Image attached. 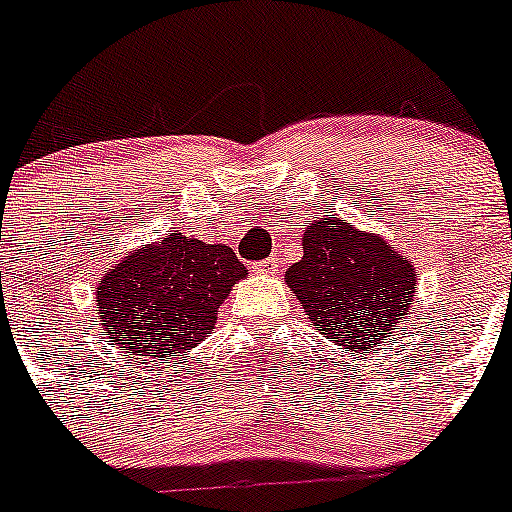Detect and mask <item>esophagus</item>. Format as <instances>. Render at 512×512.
Masks as SVG:
<instances>
[{
    "mask_svg": "<svg viewBox=\"0 0 512 512\" xmlns=\"http://www.w3.org/2000/svg\"><path fill=\"white\" fill-rule=\"evenodd\" d=\"M275 267H278V260H275V257H270V260H265V262H257L255 272H260V275H272V272H275Z\"/></svg>",
    "mask_w": 512,
    "mask_h": 512,
    "instance_id": "1",
    "label": "esophagus"
}]
</instances>
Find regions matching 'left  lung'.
<instances>
[{"label": "left lung", "mask_w": 512, "mask_h": 512, "mask_svg": "<svg viewBox=\"0 0 512 512\" xmlns=\"http://www.w3.org/2000/svg\"><path fill=\"white\" fill-rule=\"evenodd\" d=\"M285 283L315 331L356 351L384 343L404 323L417 293L404 252L336 214L305 224L303 260L288 267Z\"/></svg>", "instance_id": "1"}]
</instances>
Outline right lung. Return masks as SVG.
Wrapping results in <instances>:
<instances>
[{
  "label": "right lung",
  "instance_id": "right-lung-1",
  "mask_svg": "<svg viewBox=\"0 0 512 512\" xmlns=\"http://www.w3.org/2000/svg\"><path fill=\"white\" fill-rule=\"evenodd\" d=\"M247 278L232 247L207 245L179 229L141 245L95 285L100 336L128 356L189 353L217 323L229 290Z\"/></svg>",
  "mask_w": 512,
  "mask_h": 512
}]
</instances>
